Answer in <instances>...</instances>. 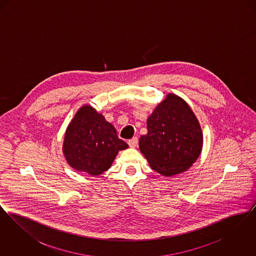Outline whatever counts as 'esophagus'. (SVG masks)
<instances>
[{"mask_svg": "<svg viewBox=\"0 0 256 256\" xmlns=\"http://www.w3.org/2000/svg\"><path fill=\"white\" fill-rule=\"evenodd\" d=\"M128 145L130 148H135V146L138 145V138L137 137H134L132 139H130L128 141Z\"/></svg>", "mask_w": 256, "mask_h": 256, "instance_id": "esophagus-1", "label": "esophagus"}]
</instances>
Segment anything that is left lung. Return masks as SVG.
<instances>
[{
	"label": "left lung",
	"instance_id": "left-lung-1",
	"mask_svg": "<svg viewBox=\"0 0 256 256\" xmlns=\"http://www.w3.org/2000/svg\"><path fill=\"white\" fill-rule=\"evenodd\" d=\"M148 132L139 140L150 168L164 176L188 170L198 158L204 135L188 104L169 93L146 119Z\"/></svg>",
	"mask_w": 256,
	"mask_h": 256
}]
</instances>
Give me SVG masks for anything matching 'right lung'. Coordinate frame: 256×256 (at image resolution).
Listing matches in <instances>:
<instances>
[{"label": "right lung", "instance_id": "obj_1", "mask_svg": "<svg viewBox=\"0 0 256 256\" xmlns=\"http://www.w3.org/2000/svg\"><path fill=\"white\" fill-rule=\"evenodd\" d=\"M128 148L114 126L94 108L84 104L66 128L62 152L74 170L98 176L110 169L119 150Z\"/></svg>", "mask_w": 256, "mask_h": 256}]
</instances>
